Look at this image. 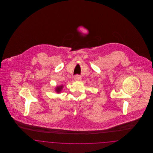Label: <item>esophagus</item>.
<instances>
[{
	"mask_svg": "<svg viewBox=\"0 0 153 153\" xmlns=\"http://www.w3.org/2000/svg\"><path fill=\"white\" fill-rule=\"evenodd\" d=\"M81 77L80 76V75L77 74V75L75 76L74 80H75V81H79V80H81Z\"/></svg>",
	"mask_w": 153,
	"mask_h": 153,
	"instance_id": "obj_1",
	"label": "esophagus"
}]
</instances>
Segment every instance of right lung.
<instances>
[{"label":"right lung","mask_w":153,"mask_h":153,"mask_svg":"<svg viewBox=\"0 0 153 153\" xmlns=\"http://www.w3.org/2000/svg\"><path fill=\"white\" fill-rule=\"evenodd\" d=\"M62 88H63V85H60V86H57L56 88V89H55V91L57 92V93H60L61 92V90H62Z\"/></svg>","instance_id":"obj_1"}]
</instances>
